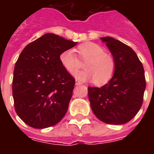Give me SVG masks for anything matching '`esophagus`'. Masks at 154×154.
Here are the masks:
<instances>
[{"instance_id":"esophagus-1","label":"esophagus","mask_w":154,"mask_h":154,"mask_svg":"<svg viewBox=\"0 0 154 154\" xmlns=\"http://www.w3.org/2000/svg\"><path fill=\"white\" fill-rule=\"evenodd\" d=\"M75 84H76V85H82V83L80 82H78V81H76V83H75Z\"/></svg>"}]
</instances>
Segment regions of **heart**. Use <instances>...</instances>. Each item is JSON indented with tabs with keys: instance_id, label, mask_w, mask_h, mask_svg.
Masks as SVG:
<instances>
[{
	"instance_id": "obj_1",
	"label": "heart",
	"mask_w": 154,
	"mask_h": 154,
	"mask_svg": "<svg viewBox=\"0 0 154 154\" xmlns=\"http://www.w3.org/2000/svg\"><path fill=\"white\" fill-rule=\"evenodd\" d=\"M80 58L85 61L82 71L76 72L80 66V61L73 49H68L60 55L63 67L70 73H74L76 79L80 82L95 81L97 85L106 84L114 74L116 63L113 57L99 45L87 42L77 48Z\"/></svg>"
}]
</instances>
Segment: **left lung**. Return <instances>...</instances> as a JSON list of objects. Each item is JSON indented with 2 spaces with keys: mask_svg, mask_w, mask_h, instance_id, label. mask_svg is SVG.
<instances>
[{
  "mask_svg": "<svg viewBox=\"0 0 154 154\" xmlns=\"http://www.w3.org/2000/svg\"><path fill=\"white\" fill-rule=\"evenodd\" d=\"M116 63L114 74L101 88L88 87L90 106L100 121L125 124L138 112L143 101L146 78L143 65L129 46L110 37H101Z\"/></svg>",
  "mask_w": 154,
  "mask_h": 154,
  "instance_id": "1",
  "label": "left lung"
}]
</instances>
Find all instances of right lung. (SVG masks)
<instances>
[{
  "mask_svg": "<svg viewBox=\"0 0 154 154\" xmlns=\"http://www.w3.org/2000/svg\"><path fill=\"white\" fill-rule=\"evenodd\" d=\"M77 44L45 33L20 53L13 71V97L17 114L28 125L48 128L65 115L75 79L63 67L60 55Z\"/></svg>",
  "mask_w": 154,
  "mask_h": 154,
  "instance_id": "right-lung-1",
  "label": "right lung"
}]
</instances>
